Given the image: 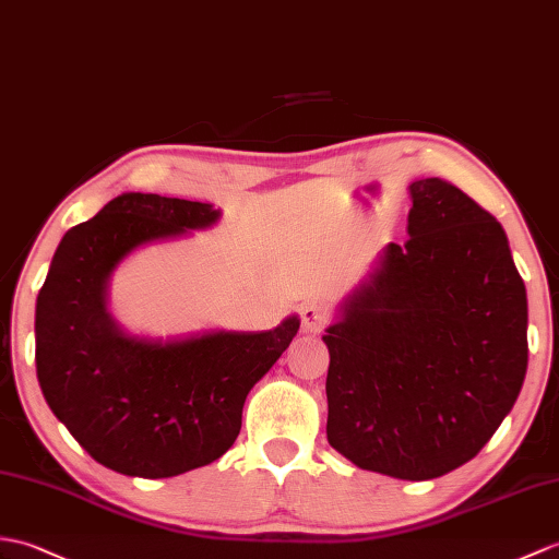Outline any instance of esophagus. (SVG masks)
<instances>
[{"instance_id":"1","label":"esophagus","mask_w":559,"mask_h":559,"mask_svg":"<svg viewBox=\"0 0 559 559\" xmlns=\"http://www.w3.org/2000/svg\"><path fill=\"white\" fill-rule=\"evenodd\" d=\"M300 319H302V331L305 333H321L323 326H326V314H323L321 307H317V305L302 307Z\"/></svg>"}]
</instances>
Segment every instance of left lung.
<instances>
[{
  "label": "left lung",
  "instance_id": "obj_1",
  "mask_svg": "<svg viewBox=\"0 0 559 559\" xmlns=\"http://www.w3.org/2000/svg\"><path fill=\"white\" fill-rule=\"evenodd\" d=\"M388 242L323 343L326 436L359 469L438 478L478 455L528 365L526 288L504 228L440 178H414Z\"/></svg>",
  "mask_w": 559,
  "mask_h": 559
}]
</instances>
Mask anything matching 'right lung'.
I'll return each mask as SVG.
<instances>
[{
	"instance_id": "add662e5",
	"label": "right lung",
	"mask_w": 559,
	"mask_h": 559,
	"mask_svg": "<svg viewBox=\"0 0 559 559\" xmlns=\"http://www.w3.org/2000/svg\"><path fill=\"white\" fill-rule=\"evenodd\" d=\"M210 202L123 192L71 228L35 305L37 381L90 457L126 476L168 478L236 443L245 397L300 331L133 333L109 309L114 271L147 245L218 224Z\"/></svg>"
}]
</instances>
